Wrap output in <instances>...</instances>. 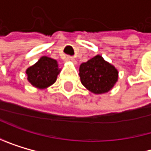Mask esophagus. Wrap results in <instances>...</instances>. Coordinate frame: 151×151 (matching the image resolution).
I'll list each match as a JSON object with an SVG mask.
<instances>
[{
	"label": "esophagus",
	"instance_id": "esophagus-1",
	"mask_svg": "<svg viewBox=\"0 0 151 151\" xmlns=\"http://www.w3.org/2000/svg\"><path fill=\"white\" fill-rule=\"evenodd\" d=\"M66 60H67L68 61H71V62H73V63H76V60H75V58H74V57L68 56V57L66 58Z\"/></svg>",
	"mask_w": 151,
	"mask_h": 151
}]
</instances>
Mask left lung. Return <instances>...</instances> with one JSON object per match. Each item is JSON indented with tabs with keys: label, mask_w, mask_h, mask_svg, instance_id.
<instances>
[{
	"label": "left lung",
	"mask_w": 151,
	"mask_h": 151,
	"mask_svg": "<svg viewBox=\"0 0 151 151\" xmlns=\"http://www.w3.org/2000/svg\"><path fill=\"white\" fill-rule=\"evenodd\" d=\"M118 70L101 55H97L80 66L81 81L95 94L111 91L118 81Z\"/></svg>",
	"instance_id": "8db88e82"
}]
</instances>
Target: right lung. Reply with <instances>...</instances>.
<instances>
[{"mask_svg":"<svg viewBox=\"0 0 151 151\" xmlns=\"http://www.w3.org/2000/svg\"><path fill=\"white\" fill-rule=\"evenodd\" d=\"M60 71L56 60L43 56L34 65L26 70V74L29 82L33 87L45 89L56 81Z\"/></svg>","mask_w":151,"mask_h":151,"instance_id":"1","label":"right lung"}]
</instances>
